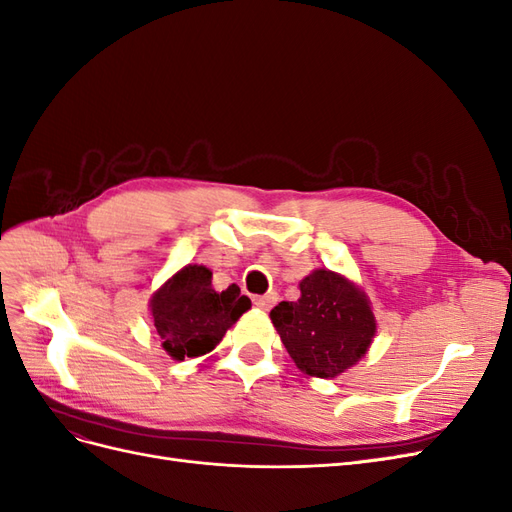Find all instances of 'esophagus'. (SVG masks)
<instances>
[{
	"instance_id": "1",
	"label": "esophagus",
	"mask_w": 512,
	"mask_h": 512,
	"mask_svg": "<svg viewBox=\"0 0 512 512\" xmlns=\"http://www.w3.org/2000/svg\"><path fill=\"white\" fill-rule=\"evenodd\" d=\"M277 303V292H267V294H260V297H254V305L258 309H271Z\"/></svg>"
}]
</instances>
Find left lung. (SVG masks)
I'll return each mask as SVG.
<instances>
[{"instance_id": "obj_1", "label": "left lung", "mask_w": 512, "mask_h": 512, "mask_svg": "<svg viewBox=\"0 0 512 512\" xmlns=\"http://www.w3.org/2000/svg\"><path fill=\"white\" fill-rule=\"evenodd\" d=\"M301 297L271 309V322L303 374L335 378L359 363L376 335L367 294L348 277L316 269L303 277Z\"/></svg>"}]
</instances>
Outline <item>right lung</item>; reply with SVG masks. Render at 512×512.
<instances>
[{"label": "right lung", "instance_id": "obj_1", "mask_svg": "<svg viewBox=\"0 0 512 512\" xmlns=\"http://www.w3.org/2000/svg\"><path fill=\"white\" fill-rule=\"evenodd\" d=\"M211 275L203 265L183 267L153 292L149 301L162 348L175 361L211 352L252 307V301L235 284L222 292L213 290Z\"/></svg>", "mask_w": 512, "mask_h": 512}]
</instances>
